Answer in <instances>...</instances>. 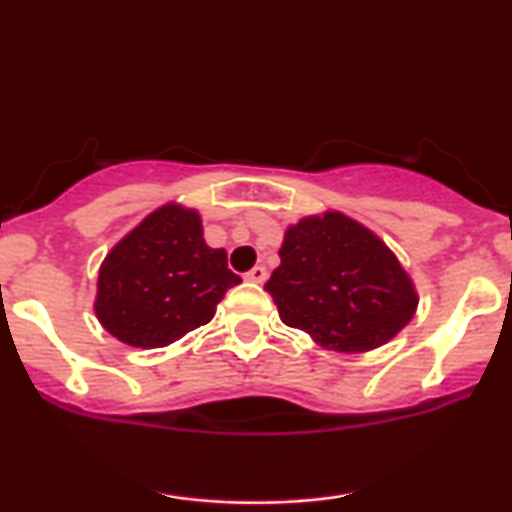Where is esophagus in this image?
Returning a JSON list of instances; mask_svg holds the SVG:
<instances>
[{
    "label": "esophagus",
    "instance_id": "1",
    "mask_svg": "<svg viewBox=\"0 0 512 512\" xmlns=\"http://www.w3.org/2000/svg\"><path fill=\"white\" fill-rule=\"evenodd\" d=\"M245 279L252 281V284H264L267 281V269L262 267V264H257V267H252L248 274H245Z\"/></svg>",
    "mask_w": 512,
    "mask_h": 512
}]
</instances>
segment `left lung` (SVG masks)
Listing matches in <instances>:
<instances>
[{
  "label": "left lung",
  "instance_id": "obj_1",
  "mask_svg": "<svg viewBox=\"0 0 512 512\" xmlns=\"http://www.w3.org/2000/svg\"><path fill=\"white\" fill-rule=\"evenodd\" d=\"M279 257L264 291L272 293L281 322L322 349H378L416 313L419 296L395 252L339 211L289 226Z\"/></svg>",
  "mask_w": 512,
  "mask_h": 512
}]
</instances>
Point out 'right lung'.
<instances>
[{"label": "right lung", "instance_id": "obj_1", "mask_svg": "<svg viewBox=\"0 0 512 512\" xmlns=\"http://www.w3.org/2000/svg\"><path fill=\"white\" fill-rule=\"evenodd\" d=\"M236 284L226 250L204 243L197 211L170 202L108 252L93 310L120 342L158 349L207 325Z\"/></svg>", "mask_w": 512, "mask_h": 512}]
</instances>
